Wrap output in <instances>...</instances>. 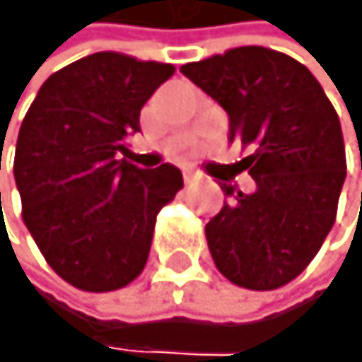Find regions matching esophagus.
I'll return each instance as SVG.
<instances>
[{
    "mask_svg": "<svg viewBox=\"0 0 362 362\" xmlns=\"http://www.w3.org/2000/svg\"><path fill=\"white\" fill-rule=\"evenodd\" d=\"M182 180H185V185H194V182H199V180H202V173H197L192 168H185L182 170Z\"/></svg>",
    "mask_w": 362,
    "mask_h": 362,
    "instance_id": "esophagus-1",
    "label": "esophagus"
}]
</instances>
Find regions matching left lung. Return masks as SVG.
Segmentation results:
<instances>
[{"mask_svg": "<svg viewBox=\"0 0 362 362\" xmlns=\"http://www.w3.org/2000/svg\"><path fill=\"white\" fill-rule=\"evenodd\" d=\"M180 71L228 111L230 142L249 149L235 165L256 182L244 194L220 177L228 202L206 225L216 268L244 289L284 287L334 225L346 177L339 116L313 73L275 49L237 47Z\"/></svg>", "mask_w": 362, "mask_h": 362, "instance_id": "left-lung-1", "label": "left lung"}]
</instances>
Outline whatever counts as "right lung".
<instances>
[{
    "label": "right lung",
    "mask_w": 362,
    "mask_h": 362,
    "mask_svg": "<svg viewBox=\"0 0 362 362\" xmlns=\"http://www.w3.org/2000/svg\"><path fill=\"white\" fill-rule=\"evenodd\" d=\"M175 68L97 52L49 75L23 118L13 177L23 223L59 277L82 291L130 284L149 258L158 211L182 189L163 163L142 170L125 139Z\"/></svg>",
    "instance_id": "obj_1"
}]
</instances>
